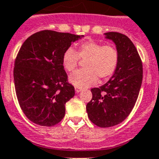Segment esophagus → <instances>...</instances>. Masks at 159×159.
<instances>
[{"label":"esophagus","mask_w":159,"mask_h":159,"mask_svg":"<svg viewBox=\"0 0 159 159\" xmlns=\"http://www.w3.org/2000/svg\"><path fill=\"white\" fill-rule=\"evenodd\" d=\"M82 88H78V87H75V92L76 93H80V92L82 91Z\"/></svg>","instance_id":"esophagus-1"}]
</instances>
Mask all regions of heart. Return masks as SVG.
Returning <instances> with one entry per match:
<instances>
[{"instance_id":"heart-1","label":"heart","mask_w":159,"mask_h":159,"mask_svg":"<svg viewBox=\"0 0 159 159\" xmlns=\"http://www.w3.org/2000/svg\"><path fill=\"white\" fill-rule=\"evenodd\" d=\"M78 58L86 61L85 69L73 72L69 77V82L76 87L91 86L100 79L107 80L114 74L119 64V52L111 45L89 40L82 43L77 52L72 48L65 50L62 57V64L67 71L72 72L78 65Z\"/></svg>"}]
</instances>
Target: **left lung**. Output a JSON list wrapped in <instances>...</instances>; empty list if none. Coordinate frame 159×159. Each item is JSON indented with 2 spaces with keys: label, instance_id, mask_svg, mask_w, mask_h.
<instances>
[{
  "label": "left lung",
  "instance_id": "8db88e82",
  "mask_svg": "<svg viewBox=\"0 0 159 159\" xmlns=\"http://www.w3.org/2000/svg\"><path fill=\"white\" fill-rule=\"evenodd\" d=\"M119 52L117 69L108 82L91 89L92 99L86 105L88 117L101 128L112 127L129 116L137 102L143 77L140 56L129 38L117 32L104 33Z\"/></svg>",
  "mask_w": 159,
  "mask_h": 159
}]
</instances>
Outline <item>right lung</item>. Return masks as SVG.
Here are the masks:
<instances>
[{"label": "right lung", "mask_w": 159, "mask_h": 159, "mask_svg": "<svg viewBox=\"0 0 159 159\" xmlns=\"http://www.w3.org/2000/svg\"><path fill=\"white\" fill-rule=\"evenodd\" d=\"M82 37L42 30L21 47L14 64V86L22 111L34 124L51 127L65 116V103L75 90L67 82L62 57L72 43Z\"/></svg>", "instance_id": "add662e5"}]
</instances>
